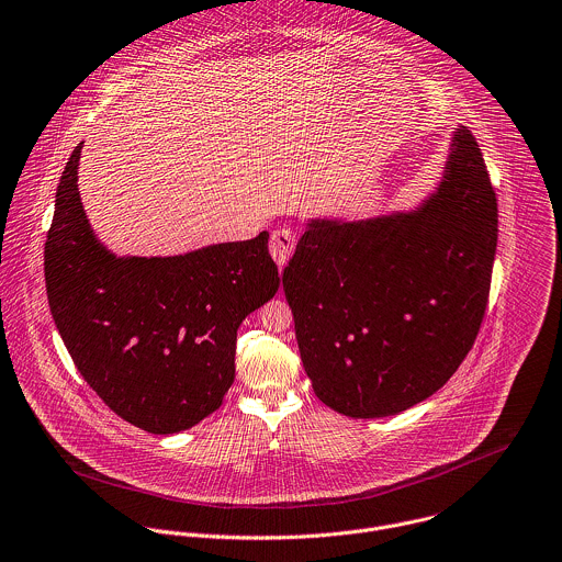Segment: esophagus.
I'll return each instance as SVG.
<instances>
[{"mask_svg": "<svg viewBox=\"0 0 562 562\" xmlns=\"http://www.w3.org/2000/svg\"><path fill=\"white\" fill-rule=\"evenodd\" d=\"M295 243H297V238H295V232H293L291 227H280V229H276V232L271 234L269 251H271L273 260H276L280 267H284V265L291 260V256H293V251H295Z\"/></svg>", "mask_w": 562, "mask_h": 562, "instance_id": "34e87169", "label": "esophagus"}]
</instances>
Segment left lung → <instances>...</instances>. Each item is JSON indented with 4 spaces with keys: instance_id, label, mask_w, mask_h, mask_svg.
<instances>
[{
    "instance_id": "1",
    "label": "left lung",
    "mask_w": 562,
    "mask_h": 562,
    "mask_svg": "<svg viewBox=\"0 0 562 562\" xmlns=\"http://www.w3.org/2000/svg\"><path fill=\"white\" fill-rule=\"evenodd\" d=\"M495 251L497 196L467 126L418 207L311 218L282 286L317 398L383 418L436 394L475 344Z\"/></svg>"
}]
</instances>
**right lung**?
I'll return each mask as SVG.
<instances>
[{
    "instance_id": "obj_1",
    "label": "right lung",
    "mask_w": 562,
    "mask_h": 562,
    "mask_svg": "<svg viewBox=\"0 0 562 562\" xmlns=\"http://www.w3.org/2000/svg\"><path fill=\"white\" fill-rule=\"evenodd\" d=\"M80 150L60 175L43 254L54 324L111 412L148 434H179L221 407L236 330L280 286L269 234L181 256H115L82 210Z\"/></svg>"
}]
</instances>
